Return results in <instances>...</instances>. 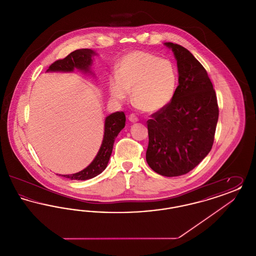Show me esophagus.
<instances>
[{"label": "esophagus", "mask_w": 256, "mask_h": 256, "mask_svg": "<svg viewBox=\"0 0 256 256\" xmlns=\"http://www.w3.org/2000/svg\"><path fill=\"white\" fill-rule=\"evenodd\" d=\"M128 120H130V122H138V118H137L134 114H130V115L128 116Z\"/></svg>", "instance_id": "esophagus-1"}]
</instances>
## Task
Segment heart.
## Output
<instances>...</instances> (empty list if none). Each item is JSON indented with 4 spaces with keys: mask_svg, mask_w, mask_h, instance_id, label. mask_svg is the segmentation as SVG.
I'll return each instance as SVG.
<instances>
[{
    "mask_svg": "<svg viewBox=\"0 0 256 256\" xmlns=\"http://www.w3.org/2000/svg\"><path fill=\"white\" fill-rule=\"evenodd\" d=\"M178 78L176 67L170 60L144 50H134L122 58L117 76L110 78V96L122 102L132 90V100L138 110L158 112L172 102Z\"/></svg>",
    "mask_w": 256,
    "mask_h": 256,
    "instance_id": "heart-1",
    "label": "heart"
}]
</instances>
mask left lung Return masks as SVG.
I'll return each instance as SVG.
<instances>
[{"label":"left lung","mask_w":256,"mask_h":256,"mask_svg":"<svg viewBox=\"0 0 256 256\" xmlns=\"http://www.w3.org/2000/svg\"><path fill=\"white\" fill-rule=\"evenodd\" d=\"M178 64V86L170 104L148 121V166L161 176H182L211 150L219 118L213 84L204 66L182 46L164 43Z\"/></svg>","instance_id":"1"}]
</instances>
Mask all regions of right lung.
<instances>
[{
	"mask_svg": "<svg viewBox=\"0 0 256 256\" xmlns=\"http://www.w3.org/2000/svg\"><path fill=\"white\" fill-rule=\"evenodd\" d=\"M96 52L90 49L76 50L68 54L65 58L54 61L47 72H73L74 69L80 70L84 73H91V66L93 63L92 56ZM126 115L122 111H117L110 114L104 121V134L100 148L96 158L86 167L78 172L73 174H60L63 178L71 180H86L93 178L104 170L108 164L112 152L115 138L124 128Z\"/></svg>",
	"mask_w": 256,
	"mask_h": 256,
	"instance_id": "add662e5",
	"label": "right lung"
}]
</instances>
